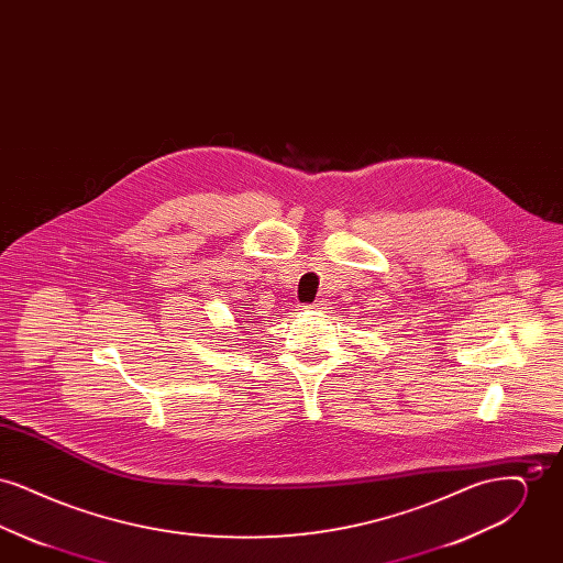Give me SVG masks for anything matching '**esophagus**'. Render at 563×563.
<instances>
[{
  "label": "esophagus",
  "mask_w": 563,
  "mask_h": 563,
  "mask_svg": "<svg viewBox=\"0 0 563 563\" xmlns=\"http://www.w3.org/2000/svg\"><path fill=\"white\" fill-rule=\"evenodd\" d=\"M306 308H312V310H319V303H314V306H306Z\"/></svg>",
  "instance_id": "esophagus-1"
}]
</instances>
